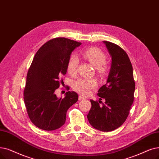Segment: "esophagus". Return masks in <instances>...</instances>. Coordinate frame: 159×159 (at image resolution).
Masks as SVG:
<instances>
[{
  "mask_svg": "<svg viewBox=\"0 0 159 159\" xmlns=\"http://www.w3.org/2000/svg\"><path fill=\"white\" fill-rule=\"evenodd\" d=\"M85 98H84V97L83 96H82L81 95H79V99L80 100V101H81V100H84Z\"/></svg>",
  "mask_w": 159,
  "mask_h": 159,
  "instance_id": "34e87169",
  "label": "esophagus"
}]
</instances>
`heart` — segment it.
Here are the masks:
<instances>
[{
  "instance_id": "obj_1",
  "label": "heart",
  "mask_w": 159,
  "mask_h": 159,
  "mask_svg": "<svg viewBox=\"0 0 159 159\" xmlns=\"http://www.w3.org/2000/svg\"><path fill=\"white\" fill-rule=\"evenodd\" d=\"M82 57L87 60L89 63L96 67L98 72L100 75H104L107 71V66L105 63L107 55L99 48L92 47L82 52ZM79 59L77 56L72 54L69 58L67 70L71 75L77 74ZM98 86V81L95 79L81 78L76 80L73 85V88L76 92L84 95H89L92 90Z\"/></svg>"
}]
</instances>
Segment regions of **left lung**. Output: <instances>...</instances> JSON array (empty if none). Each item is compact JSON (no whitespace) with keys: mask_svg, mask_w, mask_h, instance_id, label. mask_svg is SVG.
Listing matches in <instances>:
<instances>
[{"mask_svg":"<svg viewBox=\"0 0 159 159\" xmlns=\"http://www.w3.org/2000/svg\"><path fill=\"white\" fill-rule=\"evenodd\" d=\"M104 43L112 57V65L107 83L99 88L98 95L105 102L90 100L92 107L87 118L93 127L108 132L120 127L127 120L134 101L135 82L126 52L110 41Z\"/></svg>","mask_w":159,"mask_h":159,"instance_id":"1","label":"left lung"}]
</instances>
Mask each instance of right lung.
<instances>
[{
	"label": "right lung",
	"mask_w": 159,
	"mask_h": 159,
	"mask_svg": "<svg viewBox=\"0 0 159 159\" xmlns=\"http://www.w3.org/2000/svg\"><path fill=\"white\" fill-rule=\"evenodd\" d=\"M80 42L66 38L47 41L36 53L27 73L24 102L32 123L40 129L54 130L66 122L67 110L78 101V94L67 92L64 98L54 93L63 82L72 51Z\"/></svg>",
	"instance_id": "right-lung-1"
}]
</instances>
